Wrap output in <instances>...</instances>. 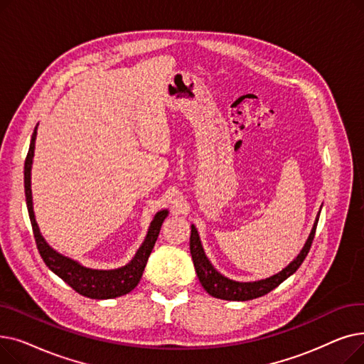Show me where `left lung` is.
Returning <instances> with one entry per match:
<instances>
[{
	"label": "left lung",
	"mask_w": 364,
	"mask_h": 364,
	"mask_svg": "<svg viewBox=\"0 0 364 364\" xmlns=\"http://www.w3.org/2000/svg\"><path fill=\"white\" fill-rule=\"evenodd\" d=\"M318 217H320V213L316 218V223L313 225V230L309 236V240L302 247V251L296 257V259H294L280 273H277L269 279H265V280L250 282V283H239V282H235V280H230V279L221 276L205 257L198 230L195 228V225H192V235H190V254H192L195 270L198 273V277L203 286V289L209 295H213L214 298L227 299V301H247V299L259 298L265 294L272 292L283 280H286L291 274H294L299 269V265L304 262L305 257L309 255L310 247L314 240Z\"/></svg>",
	"instance_id": "8db88e82"
}]
</instances>
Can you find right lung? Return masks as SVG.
<instances>
[{
    "instance_id": "add662e5",
    "label": "right lung",
    "mask_w": 364,
    "mask_h": 364,
    "mask_svg": "<svg viewBox=\"0 0 364 364\" xmlns=\"http://www.w3.org/2000/svg\"><path fill=\"white\" fill-rule=\"evenodd\" d=\"M35 137H36V128L33 129L31 144L28 155L25 159V196H26V205L28 213L32 224V232L35 237V243L38 251H40L41 258L44 259L46 265L51 272H54L60 279H63L73 291L78 292L82 296L92 298V299H109L122 296L128 292H131L139 284L144 267L147 264L149 255L155 246V242L159 236L162 223L165 217L168 215L166 211H161L153 218L149 233L146 236L144 243L139 250V252L134 257V259L118 270H91L85 269V267L80 265L60 254H57L54 250L47 245V242L43 239L40 228L36 225L33 209H32V193H31V165L33 158V149H35Z\"/></svg>"
}]
</instances>
